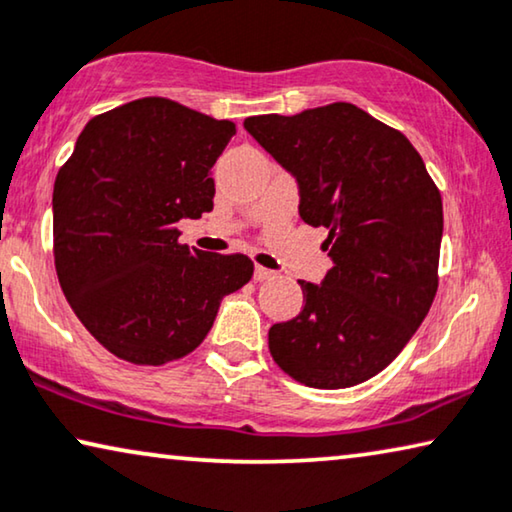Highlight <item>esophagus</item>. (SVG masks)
<instances>
[{"label": "esophagus", "mask_w": 512, "mask_h": 512, "mask_svg": "<svg viewBox=\"0 0 512 512\" xmlns=\"http://www.w3.org/2000/svg\"><path fill=\"white\" fill-rule=\"evenodd\" d=\"M272 277H274V272L268 270V268H263V265H256V268H254V279L256 281H265V279H272Z\"/></svg>", "instance_id": "obj_1"}]
</instances>
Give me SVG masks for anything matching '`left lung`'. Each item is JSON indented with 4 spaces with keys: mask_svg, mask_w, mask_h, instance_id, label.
Here are the masks:
<instances>
[{
    "mask_svg": "<svg viewBox=\"0 0 512 512\" xmlns=\"http://www.w3.org/2000/svg\"><path fill=\"white\" fill-rule=\"evenodd\" d=\"M298 182L300 217L328 228L332 268L298 281L305 307L274 323L277 365L309 388H351L397 358L436 295L441 194L404 133L353 103L244 120Z\"/></svg>",
    "mask_w": 512,
    "mask_h": 512,
    "instance_id": "left-lung-1",
    "label": "left lung"
}]
</instances>
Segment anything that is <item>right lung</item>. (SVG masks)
Here are the masks:
<instances>
[{
    "label": "right lung",
    "mask_w": 512,
    "mask_h": 512,
    "mask_svg": "<svg viewBox=\"0 0 512 512\" xmlns=\"http://www.w3.org/2000/svg\"><path fill=\"white\" fill-rule=\"evenodd\" d=\"M235 124L147 96L87 122L53 191L59 286L90 335L133 365L194 351L247 256L180 244V219L212 212V166Z\"/></svg>",
    "instance_id": "right-lung-1"
}]
</instances>
